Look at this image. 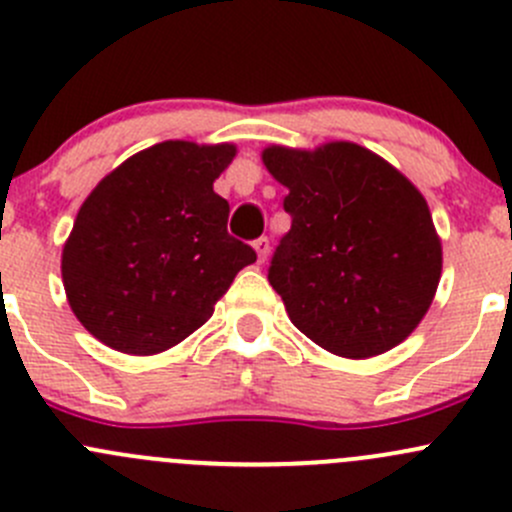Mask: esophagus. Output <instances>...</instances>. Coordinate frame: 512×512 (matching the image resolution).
Listing matches in <instances>:
<instances>
[{
	"label": "esophagus",
	"instance_id": "1",
	"mask_svg": "<svg viewBox=\"0 0 512 512\" xmlns=\"http://www.w3.org/2000/svg\"><path fill=\"white\" fill-rule=\"evenodd\" d=\"M252 247H255L257 252V260L265 262L267 255H270V240H267V237H257V240L252 242Z\"/></svg>",
	"mask_w": 512,
	"mask_h": 512
}]
</instances>
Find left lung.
<instances>
[{"mask_svg": "<svg viewBox=\"0 0 512 512\" xmlns=\"http://www.w3.org/2000/svg\"><path fill=\"white\" fill-rule=\"evenodd\" d=\"M262 163L289 190L292 227L270 265L294 327L347 359H369L421 324L441 280V237L404 173L349 141L270 146Z\"/></svg>", "mask_w": 512, "mask_h": 512, "instance_id": "left-lung-1", "label": "left lung"}]
</instances>
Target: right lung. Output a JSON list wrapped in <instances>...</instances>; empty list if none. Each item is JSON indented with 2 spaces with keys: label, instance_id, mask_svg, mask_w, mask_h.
<instances>
[{
  "label": "right lung",
  "instance_id": "add662e5",
  "mask_svg": "<svg viewBox=\"0 0 512 512\" xmlns=\"http://www.w3.org/2000/svg\"><path fill=\"white\" fill-rule=\"evenodd\" d=\"M232 143L163 141L91 190L61 252L71 312L116 352L151 356L203 327L255 250L227 235L213 190Z\"/></svg>",
  "mask_w": 512,
  "mask_h": 512
}]
</instances>
